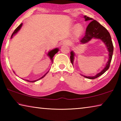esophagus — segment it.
Returning <instances> with one entry per match:
<instances>
[{
    "mask_svg": "<svg viewBox=\"0 0 121 121\" xmlns=\"http://www.w3.org/2000/svg\"><path fill=\"white\" fill-rule=\"evenodd\" d=\"M63 43L65 45H69V44H70V42H69V41L68 40H65L64 41H63Z\"/></svg>",
    "mask_w": 121,
    "mask_h": 121,
    "instance_id": "obj_1",
    "label": "esophagus"
}]
</instances>
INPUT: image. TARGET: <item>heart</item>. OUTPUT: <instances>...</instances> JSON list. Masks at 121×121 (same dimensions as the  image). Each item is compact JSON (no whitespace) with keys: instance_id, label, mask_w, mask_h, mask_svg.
<instances>
[{"instance_id":"obj_1","label":"heart","mask_w":121,"mask_h":121,"mask_svg":"<svg viewBox=\"0 0 121 121\" xmlns=\"http://www.w3.org/2000/svg\"><path fill=\"white\" fill-rule=\"evenodd\" d=\"M83 26L81 24H77L75 26V33L76 35H79L83 31Z\"/></svg>"}]
</instances>
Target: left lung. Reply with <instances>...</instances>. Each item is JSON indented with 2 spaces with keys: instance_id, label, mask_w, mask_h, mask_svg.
Returning a JSON list of instances; mask_svg holds the SVG:
<instances>
[{
  "instance_id": "8db88e82",
  "label": "left lung",
  "mask_w": 121,
  "mask_h": 121,
  "mask_svg": "<svg viewBox=\"0 0 121 121\" xmlns=\"http://www.w3.org/2000/svg\"><path fill=\"white\" fill-rule=\"evenodd\" d=\"M84 18L85 21L91 20L92 21L90 22L87 26L85 35L83 38L81 39L80 42L81 43L84 44L88 42L93 38L100 39L102 42L105 43L108 48V52H109V59H108V61L107 64H106L105 68L101 72L98 73L97 75H96L95 76H84L85 77L87 78L93 79L102 75L109 69L110 67V63L112 61L114 48L111 37H110L109 32L107 31V30L104 26L101 25L99 23H98L97 21L93 20L92 18H90L85 15L84 16ZM73 56H74V54H73V51H71L70 52V61L72 64L73 61Z\"/></svg>"
}]
</instances>
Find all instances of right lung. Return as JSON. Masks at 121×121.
Segmentation results:
<instances>
[{"mask_svg": "<svg viewBox=\"0 0 121 121\" xmlns=\"http://www.w3.org/2000/svg\"><path fill=\"white\" fill-rule=\"evenodd\" d=\"M22 26V23H21V24H20V25H19V26H17V28H16V29H15V30H14V31L13 32V34H12V36H11V38L13 37V36L14 35H15V34H16L17 33V32L19 31V30L20 29H21V26ZM58 51H59V50L58 48H55V49H54V50H52V51H51L50 52L48 53V56H50V59H51V60H52V62H53V56H54L55 54H56V53L58 52ZM47 73H45V74L43 76V77H42L40 78H39V79H42V78H43L45 76L46 74H47ZM39 79H37V80H36V81H29V80H26V79H24V80L25 81H27V82H36V81H37L38 80H39Z\"/></svg>", "mask_w": 121, "mask_h": 121, "instance_id": "obj_1", "label": "right lung"}]
</instances>
